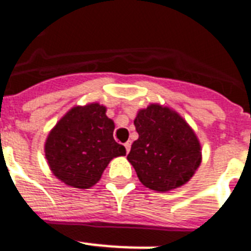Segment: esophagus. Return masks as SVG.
I'll return each instance as SVG.
<instances>
[{
    "mask_svg": "<svg viewBox=\"0 0 251 251\" xmlns=\"http://www.w3.org/2000/svg\"><path fill=\"white\" fill-rule=\"evenodd\" d=\"M125 148H126V152L129 153L130 148H131V142H126V143H125Z\"/></svg>",
    "mask_w": 251,
    "mask_h": 251,
    "instance_id": "esophagus-1",
    "label": "esophagus"
}]
</instances>
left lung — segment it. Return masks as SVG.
Listing matches in <instances>:
<instances>
[{
	"instance_id": "1",
	"label": "left lung",
	"mask_w": 251,
	"mask_h": 251,
	"mask_svg": "<svg viewBox=\"0 0 251 251\" xmlns=\"http://www.w3.org/2000/svg\"><path fill=\"white\" fill-rule=\"evenodd\" d=\"M139 138L127 160L147 188L168 192L182 187L201 164V146L182 116L168 107L151 104L134 120Z\"/></svg>"
}]
</instances>
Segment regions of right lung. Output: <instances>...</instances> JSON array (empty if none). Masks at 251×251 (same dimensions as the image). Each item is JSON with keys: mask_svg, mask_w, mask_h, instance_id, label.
Listing matches in <instances>:
<instances>
[{"mask_svg": "<svg viewBox=\"0 0 251 251\" xmlns=\"http://www.w3.org/2000/svg\"><path fill=\"white\" fill-rule=\"evenodd\" d=\"M99 103L73 107L45 143L52 174L67 185L87 189L99 182L112 158L125 156V147L113 139L115 124Z\"/></svg>", "mask_w": 251, "mask_h": 251, "instance_id": "1", "label": "right lung"}]
</instances>
